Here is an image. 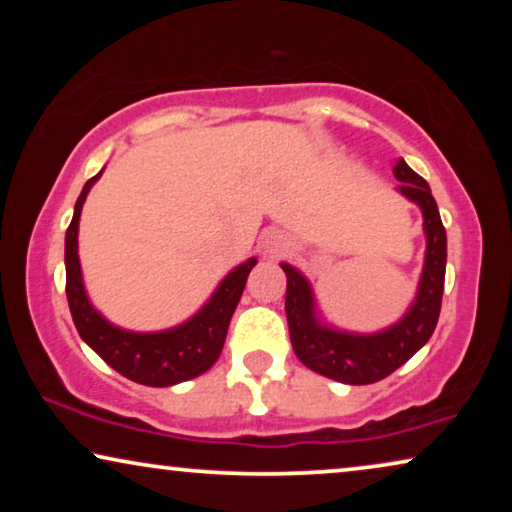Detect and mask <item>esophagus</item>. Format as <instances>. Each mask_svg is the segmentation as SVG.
Here are the masks:
<instances>
[{
    "label": "esophagus",
    "instance_id": "esophagus-1",
    "mask_svg": "<svg viewBox=\"0 0 512 512\" xmlns=\"http://www.w3.org/2000/svg\"><path fill=\"white\" fill-rule=\"evenodd\" d=\"M291 249V240L289 235L282 233V230H270V233L263 235V254L270 256V258H277V256H284L289 254Z\"/></svg>",
    "mask_w": 512,
    "mask_h": 512
}]
</instances>
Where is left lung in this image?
Returning <instances> with one entry per match:
<instances>
[{
  "instance_id": "left-lung-1",
  "label": "left lung",
  "mask_w": 512,
  "mask_h": 512,
  "mask_svg": "<svg viewBox=\"0 0 512 512\" xmlns=\"http://www.w3.org/2000/svg\"><path fill=\"white\" fill-rule=\"evenodd\" d=\"M394 177L401 181L398 191L422 209L426 233L422 279H419L415 303L401 321L368 335L345 333L321 324L310 282L293 265L282 263L286 272V321H289L293 352L314 373L345 384L384 380L429 342L438 324L447 263L443 221L429 184L415 170H410L403 158L396 160Z\"/></svg>"
}]
</instances>
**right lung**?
Returning a JSON list of instances; mask_svg holds the SVG:
<instances>
[{"label": "right lung", "instance_id": "right-lung-1", "mask_svg": "<svg viewBox=\"0 0 512 512\" xmlns=\"http://www.w3.org/2000/svg\"><path fill=\"white\" fill-rule=\"evenodd\" d=\"M100 174H95L83 186L65 235L67 300L76 331L116 373L132 382L146 384V387H172V384L193 380V377L207 373L221 356L230 317L240 303L244 284H247L251 268L256 265V258H249V261L237 265L233 272H228L223 282L216 286L214 296L202 305V310L184 324L170 328V331L132 333L109 324L90 305L79 263L81 207Z\"/></svg>", "mask_w": 512, "mask_h": 512}]
</instances>
